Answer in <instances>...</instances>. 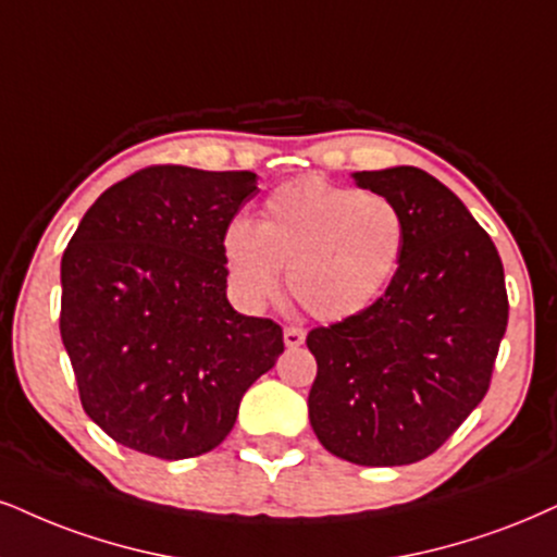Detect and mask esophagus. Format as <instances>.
Instances as JSON below:
<instances>
[{"label":"esophagus","instance_id":"esophagus-1","mask_svg":"<svg viewBox=\"0 0 557 557\" xmlns=\"http://www.w3.org/2000/svg\"><path fill=\"white\" fill-rule=\"evenodd\" d=\"M305 331H301V327H286L284 331V343H286V348H299L301 343H305Z\"/></svg>","mask_w":557,"mask_h":557}]
</instances>
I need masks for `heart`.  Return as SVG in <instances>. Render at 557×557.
I'll return each instance as SVG.
<instances>
[{
	"instance_id": "obj_1",
	"label": "heart",
	"mask_w": 557,
	"mask_h": 557,
	"mask_svg": "<svg viewBox=\"0 0 557 557\" xmlns=\"http://www.w3.org/2000/svg\"><path fill=\"white\" fill-rule=\"evenodd\" d=\"M408 224L397 203L322 177L284 183L265 198L258 224L232 219L222 232L230 289L247 310L284 292L312 318L338 322L361 314L393 284Z\"/></svg>"
}]
</instances>
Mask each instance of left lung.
Here are the masks:
<instances>
[{
    "mask_svg": "<svg viewBox=\"0 0 557 557\" xmlns=\"http://www.w3.org/2000/svg\"><path fill=\"white\" fill-rule=\"evenodd\" d=\"M354 181L397 203L408 239L369 310L307 335V408L331 455L393 468L434 455L488 393L509 299L488 232L434 175L400 164Z\"/></svg>",
    "mask_w": 557,
    "mask_h": 557,
    "instance_id": "left-lung-1",
    "label": "left lung"
}]
</instances>
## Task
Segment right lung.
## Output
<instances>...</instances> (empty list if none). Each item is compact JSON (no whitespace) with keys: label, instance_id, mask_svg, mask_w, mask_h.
Here are the masks:
<instances>
[{"label":"right lung","instance_id":"obj_1","mask_svg":"<svg viewBox=\"0 0 557 557\" xmlns=\"http://www.w3.org/2000/svg\"><path fill=\"white\" fill-rule=\"evenodd\" d=\"M258 175L154 164L87 209L61 258V341L85 413L160 459L211 451L284 354L273 320L226 299L222 232Z\"/></svg>","mask_w":557,"mask_h":557}]
</instances>
